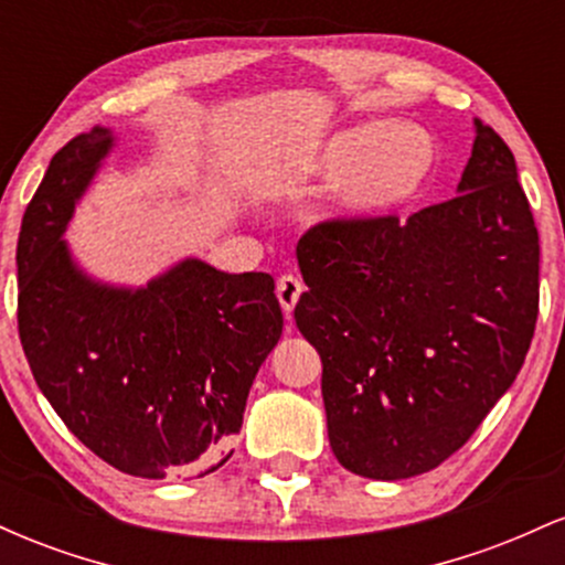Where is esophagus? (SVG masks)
<instances>
[{"mask_svg":"<svg viewBox=\"0 0 565 565\" xmlns=\"http://www.w3.org/2000/svg\"><path fill=\"white\" fill-rule=\"evenodd\" d=\"M302 289H305L302 281L297 276L284 274L281 278H278V281H276V295H278V302H281L284 313L291 316V310H295L297 300H300Z\"/></svg>","mask_w":565,"mask_h":565,"instance_id":"34e87169","label":"esophagus"}]
</instances>
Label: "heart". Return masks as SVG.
I'll return each instance as SVG.
<instances>
[{"label":"heart","mask_w":565,"mask_h":565,"mask_svg":"<svg viewBox=\"0 0 565 565\" xmlns=\"http://www.w3.org/2000/svg\"><path fill=\"white\" fill-rule=\"evenodd\" d=\"M433 164V146L419 129L361 125L337 132L316 157V170L347 178L342 210L374 215L412 196L425 183Z\"/></svg>","instance_id":"b5f03b06"}]
</instances>
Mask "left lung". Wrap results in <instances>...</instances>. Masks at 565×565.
Returning <instances> with one entry per match:
<instances>
[{"label": "left lung", "mask_w": 565, "mask_h": 565, "mask_svg": "<svg viewBox=\"0 0 565 565\" xmlns=\"http://www.w3.org/2000/svg\"><path fill=\"white\" fill-rule=\"evenodd\" d=\"M295 308L321 355L342 468L401 481L468 444L512 385L540 316V233L515 157L476 119L459 193L401 223L334 217L305 231Z\"/></svg>", "instance_id": "1"}]
</instances>
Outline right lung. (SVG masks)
Returning <instances> with one entry per match:
<instances>
[{"label": "right lung", "instance_id": "1", "mask_svg": "<svg viewBox=\"0 0 565 565\" xmlns=\"http://www.w3.org/2000/svg\"><path fill=\"white\" fill-rule=\"evenodd\" d=\"M111 142L106 127L68 140L25 206L18 334L39 391L89 451L127 476L188 481L233 454L281 305L274 276L201 260L135 291L89 281L61 236Z\"/></svg>", "mask_w": 565, "mask_h": 565}]
</instances>
